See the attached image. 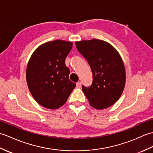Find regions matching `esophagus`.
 Masks as SVG:
<instances>
[{"mask_svg":"<svg viewBox=\"0 0 153 153\" xmlns=\"http://www.w3.org/2000/svg\"><path fill=\"white\" fill-rule=\"evenodd\" d=\"M76 87L79 88H80L81 87V82H78L76 83Z\"/></svg>","mask_w":153,"mask_h":153,"instance_id":"34e87169","label":"esophagus"}]
</instances>
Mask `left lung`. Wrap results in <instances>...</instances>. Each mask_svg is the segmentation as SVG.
<instances>
[{"label":"left lung","instance_id":"8db88e82","mask_svg":"<svg viewBox=\"0 0 153 153\" xmlns=\"http://www.w3.org/2000/svg\"><path fill=\"white\" fill-rule=\"evenodd\" d=\"M75 44L78 51L88 61L93 74L91 85H82L90 105L97 109L112 106L121 96L126 83L125 67L120 54L103 40L94 39Z\"/></svg>","mask_w":153,"mask_h":153}]
</instances>
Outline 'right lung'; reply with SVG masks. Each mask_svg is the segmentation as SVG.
I'll return each mask as SVG.
<instances>
[{
  "instance_id": "right-lung-1",
  "label": "right lung",
  "mask_w": 153,
  "mask_h": 153,
  "mask_svg": "<svg viewBox=\"0 0 153 153\" xmlns=\"http://www.w3.org/2000/svg\"><path fill=\"white\" fill-rule=\"evenodd\" d=\"M73 43L56 40L37 48L29 61L26 80L29 90L42 107L56 109L66 103L76 84L69 80L65 60Z\"/></svg>"
}]
</instances>
